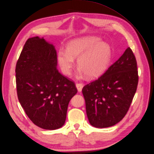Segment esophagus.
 Instances as JSON below:
<instances>
[{
    "instance_id": "esophagus-1",
    "label": "esophagus",
    "mask_w": 154,
    "mask_h": 154,
    "mask_svg": "<svg viewBox=\"0 0 154 154\" xmlns=\"http://www.w3.org/2000/svg\"><path fill=\"white\" fill-rule=\"evenodd\" d=\"M76 88L78 89V92H81V91H82V89L83 88V85L82 83H76Z\"/></svg>"
}]
</instances>
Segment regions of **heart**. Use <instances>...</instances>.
<instances>
[{
    "label": "heart",
    "mask_w": 154,
    "mask_h": 154,
    "mask_svg": "<svg viewBox=\"0 0 154 154\" xmlns=\"http://www.w3.org/2000/svg\"><path fill=\"white\" fill-rule=\"evenodd\" d=\"M80 69L76 76L81 78L86 75L91 78L102 75L106 70L111 58L109 45L97 37H89L70 41L67 50L61 48L58 53V61L63 73L69 75L75 65V58Z\"/></svg>",
    "instance_id": "b5f03b06"
}]
</instances>
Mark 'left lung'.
Masks as SVG:
<instances>
[{"label":"left lung","instance_id":"8db88e82","mask_svg":"<svg viewBox=\"0 0 154 154\" xmlns=\"http://www.w3.org/2000/svg\"><path fill=\"white\" fill-rule=\"evenodd\" d=\"M138 81L136 59L128 47L103 75L82 89L91 125L105 128L120 122L129 109Z\"/></svg>","mask_w":154,"mask_h":154}]
</instances>
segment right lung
Instances as JSON below:
<instances>
[{
	"label": "right lung",
	"mask_w": 154,
	"mask_h": 154,
	"mask_svg": "<svg viewBox=\"0 0 154 154\" xmlns=\"http://www.w3.org/2000/svg\"><path fill=\"white\" fill-rule=\"evenodd\" d=\"M53 45L38 37L26 40L15 68L19 101L39 128L55 130L64 125L68 106L78 92L73 81L57 68Z\"/></svg>",
	"instance_id": "obj_1"
}]
</instances>
